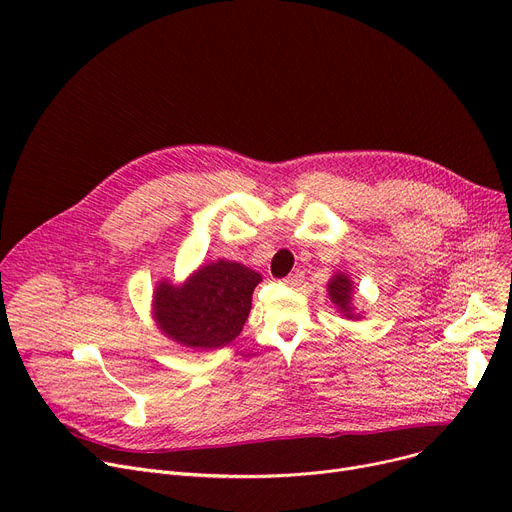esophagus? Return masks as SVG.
<instances>
[{
	"mask_svg": "<svg viewBox=\"0 0 512 512\" xmlns=\"http://www.w3.org/2000/svg\"><path fill=\"white\" fill-rule=\"evenodd\" d=\"M303 280H305V274L301 270H297V272H292L290 276L284 278V284H288V286H301Z\"/></svg>",
	"mask_w": 512,
	"mask_h": 512,
	"instance_id": "34e87169",
	"label": "esophagus"
}]
</instances>
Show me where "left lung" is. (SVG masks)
Returning a JSON list of instances; mask_svg holds the SVG:
<instances>
[{"mask_svg": "<svg viewBox=\"0 0 512 512\" xmlns=\"http://www.w3.org/2000/svg\"><path fill=\"white\" fill-rule=\"evenodd\" d=\"M351 292H353V284L344 274H336L328 284L330 299L338 305V309L342 313H346V317H353L351 307H348V305H351Z\"/></svg>", "mask_w": 512, "mask_h": 512, "instance_id": "8db88e82", "label": "left lung"}]
</instances>
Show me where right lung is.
<instances>
[{
	"mask_svg": "<svg viewBox=\"0 0 512 512\" xmlns=\"http://www.w3.org/2000/svg\"><path fill=\"white\" fill-rule=\"evenodd\" d=\"M259 282L257 272L234 261L203 265L182 288L159 284L157 326L172 340L201 351L226 346L245 326Z\"/></svg>",
	"mask_w": 512,
	"mask_h": 512,
	"instance_id": "1",
	"label": "right lung"
}]
</instances>
